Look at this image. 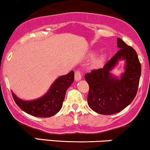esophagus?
I'll use <instances>...</instances> for the list:
<instances>
[{"instance_id":"obj_1","label":"esophagus","mask_w":150,"mask_h":150,"mask_svg":"<svg viewBox=\"0 0 150 150\" xmlns=\"http://www.w3.org/2000/svg\"><path fill=\"white\" fill-rule=\"evenodd\" d=\"M82 78V73L80 70H76L75 71V80L76 81H79L80 80H81Z\"/></svg>"}]
</instances>
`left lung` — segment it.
Wrapping results in <instances>:
<instances>
[{
  "label": "left lung",
  "instance_id": "left-lung-1",
  "mask_svg": "<svg viewBox=\"0 0 150 150\" xmlns=\"http://www.w3.org/2000/svg\"><path fill=\"white\" fill-rule=\"evenodd\" d=\"M119 50L103 68L93 70L85 74L89 87L87 103L94 111L102 115L118 113L135 99L141 75V64L135 50L127 45L120 38L117 39ZM123 59L127 62L126 72L120 79H115L110 71Z\"/></svg>",
  "mask_w": 150,
  "mask_h": 150
}]
</instances>
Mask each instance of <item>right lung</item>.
<instances>
[{"mask_svg": "<svg viewBox=\"0 0 150 150\" xmlns=\"http://www.w3.org/2000/svg\"><path fill=\"white\" fill-rule=\"evenodd\" d=\"M74 81V71L59 77L44 96L34 101H23L12 92L17 105L22 111L32 116L48 118L61 110L64 101L65 92Z\"/></svg>", "mask_w": 150, "mask_h": 150, "instance_id": "obj_1", "label": "right lung"}]
</instances>
